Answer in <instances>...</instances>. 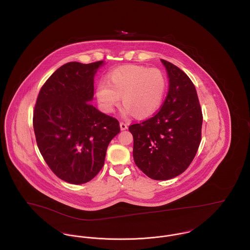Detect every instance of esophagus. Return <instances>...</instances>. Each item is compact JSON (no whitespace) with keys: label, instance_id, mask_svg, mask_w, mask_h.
<instances>
[{"label":"esophagus","instance_id":"1","mask_svg":"<svg viewBox=\"0 0 250 250\" xmlns=\"http://www.w3.org/2000/svg\"><path fill=\"white\" fill-rule=\"evenodd\" d=\"M119 125H120V129H121L122 131H124V130L128 129V125H127L126 123H124V122H120V123H119Z\"/></svg>","mask_w":250,"mask_h":250}]
</instances>
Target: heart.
<instances>
[{
    "instance_id": "b5f03b06",
    "label": "heart",
    "mask_w": 250,
    "mask_h": 250,
    "mask_svg": "<svg viewBox=\"0 0 250 250\" xmlns=\"http://www.w3.org/2000/svg\"><path fill=\"white\" fill-rule=\"evenodd\" d=\"M167 87L165 74L157 68L143 65H123L107 74V81H100L95 95L100 107L111 112L120 102L124 106L122 116L135 114L145 118L161 107Z\"/></svg>"
}]
</instances>
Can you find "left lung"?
Returning <instances> with one entry per match:
<instances>
[{"instance_id": "1", "label": "left lung", "mask_w": 250, "mask_h": 250, "mask_svg": "<svg viewBox=\"0 0 250 250\" xmlns=\"http://www.w3.org/2000/svg\"><path fill=\"white\" fill-rule=\"evenodd\" d=\"M168 77L163 107L151 118L133 124V157L138 167L154 180H168L190 165L201 142L202 111L196 89L174 64L161 60Z\"/></svg>"}]
</instances>
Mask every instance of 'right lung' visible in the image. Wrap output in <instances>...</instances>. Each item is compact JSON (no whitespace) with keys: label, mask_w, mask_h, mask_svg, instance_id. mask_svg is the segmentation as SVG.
I'll return each mask as SVG.
<instances>
[{"label":"right lung","mask_w":250,"mask_h":250,"mask_svg":"<svg viewBox=\"0 0 250 250\" xmlns=\"http://www.w3.org/2000/svg\"><path fill=\"white\" fill-rule=\"evenodd\" d=\"M103 64L65 63L37 96L34 129L38 149L51 170L70 184H84L98 174L108 143L120 132L117 119L90 104L94 76Z\"/></svg>","instance_id":"obj_1"}]
</instances>
